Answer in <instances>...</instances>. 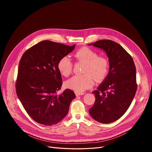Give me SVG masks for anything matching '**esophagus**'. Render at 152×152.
<instances>
[{
    "mask_svg": "<svg viewBox=\"0 0 152 152\" xmlns=\"http://www.w3.org/2000/svg\"><path fill=\"white\" fill-rule=\"evenodd\" d=\"M75 94H76V96H79V95H82L84 94V93H80V92H76Z\"/></svg>",
    "mask_w": 152,
    "mask_h": 152,
    "instance_id": "1",
    "label": "esophagus"
}]
</instances>
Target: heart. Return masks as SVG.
<instances>
[{
  "instance_id": "obj_1",
  "label": "heart",
  "mask_w": 152,
  "mask_h": 152,
  "mask_svg": "<svg viewBox=\"0 0 152 152\" xmlns=\"http://www.w3.org/2000/svg\"><path fill=\"white\" fill-rule=\"evenodd\" d=\"M75 58L79 61L85 62L83 72L84 74L72 77L65 82L68 89L78 92L88 89L94 85V79L101 82L107 77L110 68L108 60L103 56L98 55L96 51L84 46L74 53ZM73 64L67 56H63L58 61L57 69L64 76H68L73 71Z\"/></svg>"
}]
</instances>
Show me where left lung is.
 <instances>
[{
	"mask_svg": "<svg viewBox=\"0 0 152 152\" xmlns=\"http://www.w3.org/2000/svg\"><path fill=\"white\" fill-rule=\"evenodd\" d=\"M92 45L106 52L110 70L97 90L92 92L95 101L89 111L99 123H112L126 112L135 96L137 88L136 68L130 54L118 43L106 39Z\"/></svg>",
	"mask_w": 152,
	"mask_h": 152,
	"instance_id": "1",
	"label": "left lung"
}]
</instances>
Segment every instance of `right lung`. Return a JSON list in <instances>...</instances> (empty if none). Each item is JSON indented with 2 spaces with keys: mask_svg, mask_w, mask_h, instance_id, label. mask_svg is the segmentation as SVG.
Wrapping results in <instances>:
<instances>
[{
  "mask_svg": "<svg viewBox=\"0 0 152 152\" xmlns=\"http://www.w3.org/2000/svg\"><path fill=\"white\" fill-rule=\"evenodd\" d=\"M75 48V45L43 41L22 55L16 92L28 114L39 124H57L66 115L71 101L76 97L74 92L68 89L60 95L57 94L62 85L58 61Z\"/></svg>",
  "mask_w": 152,
  "mask_h": 152,
  "instance_id": "1",
  "label": "right lung"
}]
</instances>
